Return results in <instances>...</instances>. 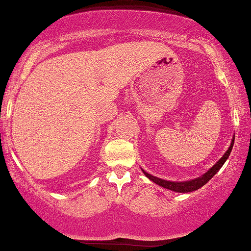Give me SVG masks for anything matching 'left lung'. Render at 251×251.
Returning a JSON list of instances; mask_svg holds the SVG:
<instances>
[{
	"label": "left lung",
	"instance_id": "8db88e82",
	"mask_svg": "<svg viewBox=\"0 0 251 251\" xmlns=\"http://www.w3.org/2000/svg\"><path fill=\"white\" fill-rule=\"evenodd\" d=\"M234 141H235V137H232L230 147H229L228 150H226V154L223 155L222 157H221L220 160L217 161L216 163H215L214 166L211 167L207 173L203 174V175L200 176V177L190 179V181H184V182L166 181V179H162V178L155 177V176L150 175V174L144 172L143 169H142V172H143L144 175H146L147 177L150 179V181H152L156 184L161 185V187L166 188V189L176 191V193H190V191H195L197 189H200L201 187H203V185H204L205 183H208V182L210 181L211 178H213V176L215 175V174H216L221 169V168H222L223 164H225V162L226 161V158H228L229 155H230L232 146H234Z\"/></svg>",
	"mask_w": 251,
	"mask_h": 251
}]
</instances>
